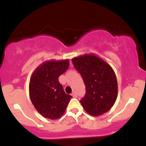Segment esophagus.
Wrapping results in <instances>:
<instances>
[{"label":"esophagus","instance_id":"esophagus-1","mask_svg":"<svg viewBox=\"0 0 146 146\" xmlns=\"http://www.w3.org/2000/svg\"><path fill=\"white\" fill-rule=\"evenodd\" d=\"M72 96L73 97V98H77V94L76 93V92H73V93H72Z\"/></svg>","mask_w":146,"mask_h":146}]
</instances>
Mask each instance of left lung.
<instances>
[{"label": "left lung", "mask_w": 146, "mask_h": 146, "mask_svg": "<svg viewBox=\"0 0 146 146\" xmlns=\"http://www.w3.org/2000/svg\"><path fill=\"white\" fill-rule=\"evenodd\" d=\"M85 85L80 100L82 107L90 115L100 116L112 107L117 98L118 85L112 68L93 54H85L72 59Z\"/></svg>", "instance_id": "1"}]
</instances>
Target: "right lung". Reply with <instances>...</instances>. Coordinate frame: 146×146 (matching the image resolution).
I'll return each instance as SVG.
<instances>
[{
	"mask_svg": "<svg viewBox=\"0 0 146 146\" xmlns=\"http://www.w3.org/2000/svg\"><path fill=\"white\" fill-rule=\"evenodd\" d=\"M69 67V60L46 61L33 72L29 91L32 103L44 117L57 119L65 112L72 98L66 94L58 77Z\"/></svg>",
	"mask_w": 146,
	"mask_h": 146,
	"instance_id": "obj_1",
	"label": "right lung"
}]
</instances>
